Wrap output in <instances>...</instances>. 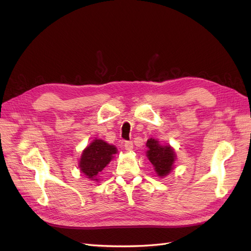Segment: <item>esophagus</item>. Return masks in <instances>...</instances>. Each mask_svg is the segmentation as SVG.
Segmentation results:
<instances>
[{
    "mask_svg": "<svg viewBox=\"0 0 251 251\" xmlns=\"http://www.w3.org/2000/svg\"><path fill=\"white\" fill-rule=\"evenodd\" d=\"M133 142L132 141H126L125 142V149L126 151H132L133 150Z\"/></svg>",
    "mask_w": 251,
    "mask_h": 251,
    "instance_id": "34e87169",
    "label": "esophagus"
}]
</instances>
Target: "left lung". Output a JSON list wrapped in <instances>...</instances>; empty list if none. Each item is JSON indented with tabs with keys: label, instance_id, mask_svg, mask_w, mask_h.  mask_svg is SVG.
<instances>
[{
	"label": "left lung",
	"instance_id": "8db88e82",
	"mask_svg": "<svg viewBox=\"0 0 251 251\" xmlns=\"http://www.w3.org/2000/svg\"><path fill=\"white\" fill-rule=\"evenodd\" d=\"M149 148V160L154 165L155 171L159 177H164L173 170L175 161V151L170 146H161L159 141L151 138L147 142Z\"/></svg>",
	"mask_w": 251,
	"mask_h": 251
}]
</instances>
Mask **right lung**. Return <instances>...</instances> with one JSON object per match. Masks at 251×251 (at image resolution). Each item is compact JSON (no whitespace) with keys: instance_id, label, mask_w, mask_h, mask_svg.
<instances>
[{"instance_id":"obj_1","label":"right lung","mask_w":251,"mask_h":251,"mask_svg":"<svg viewBox=\"0 0 251 251\" xmlns=\"http://www.w3.org/2000/svg\"><path fill=\"white\" fill-rule=\"evenodd\" d=\"M116 153L117 150L114 146H110L103 140L95 139L82 151L79 161L80 171L91 180H97V175L107 166Z\"/></svg>"}]
</instances>
